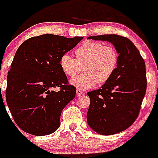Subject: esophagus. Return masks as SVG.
I'll return each instance as SVG.
<instances>
[{
    "label": "esophagus",
    "instance_id": "obj_1",
    "mask_svg": "<svg viewBox=\"0 0 158 158\" xmlns=\"http://www.w3.org/2000/svg\"><path fill=\"white\" fill-rule=\"evenodd\" d=\"M77 96H81V95H85V92H83L81 89H77Z\"/></svg>",
    "mask_w": 158,
    "mask_h": 158
}]
</instances>
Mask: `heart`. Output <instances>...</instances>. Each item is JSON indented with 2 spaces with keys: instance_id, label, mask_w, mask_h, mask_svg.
<instances>
[{
  "instance_id": "heart-1",
  "label": "heart",
  "mask_w": 158,
  "mask_h": 158,
  "mask_svg": "<svg viewBox=\"0 0 158 158\" xmlns=\"http://www.w3.org/2000/svg\"><path fill=\"white\" fill-rule=\"evenodd\" d=\"M76 58L68 53L59 60L60 68L69 77H74L81 69L85 72L70 80V84L77 89H89L97 82L105 83L115 73L118 62V54L112 46H104L100 42L85 41L75 51Z\"/></svg>"
}]
</instances>
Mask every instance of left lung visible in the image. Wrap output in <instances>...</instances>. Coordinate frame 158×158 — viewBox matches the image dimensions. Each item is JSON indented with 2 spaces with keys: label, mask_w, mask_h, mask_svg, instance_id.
<instances>
[{
  "label": "left lung",
  "mask_w": 158,
  "mask_h": 158,
  "mask_svg": "<svg viewBox=\"0 0 158 158\" xmlns=\"http://www.w3.org/2000/svg\"><path fill=\"white\" fill-rule=\"evenodd\" d=\"M88 39L109 42L118 54L115 73L100 89L87 93L89 127L102 135H115L131 127L139 115L147 85L146 64L127 38L101 35Z\"/></svg>",
  "instance_id": "obj_1"
}]
</instances>
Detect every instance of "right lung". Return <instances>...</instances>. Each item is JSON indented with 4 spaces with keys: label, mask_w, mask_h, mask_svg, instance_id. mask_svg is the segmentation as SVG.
I'll return each instance as SVG.
<instances>
[{
    "label": "right lung",
    "mask_w": 158,
    "mask_h": 158,
    "mask_svg": "<svg viewBox=\"0 0 158 158\" xmlns=\"http://www.w3.org/2000/svg\"><path fill=\"white\" fill-rule=\"evenodd\" d=\"M83 39L45 34L19 46L7 77L5 97L14 121L36 136L54 133L64 107L74 99L76 88L68 85L59 60ZM59 87L57 92L54 87Z\"/></svg>",
    "instance_id": "obj_1"
}]
</instances>
